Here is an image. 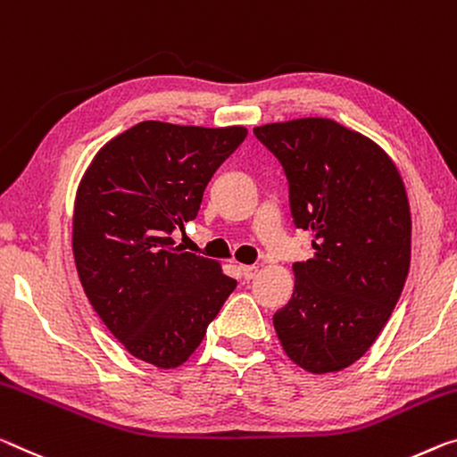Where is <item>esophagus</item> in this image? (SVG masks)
<instances>
[{"label": "esophagus", "mask_w": 457, "mask_h": 457, "mask_svg": "<svg viewBox=\"0 0 457 457\" xmlns=\"http://www.w3.org/2000/svg\"><path fill=\"white\" fill-rule=\"evenodd\" d=\"M240 272L245 280H252V278H256L258 266H240Z\"/></svg>", "instance_id": "obj_1"}]
</instances>
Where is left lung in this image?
<instances>
[{
  "label": "left lung",
  "mask_w": 457,
  "mask_h": 457,
  "mask_svg": "<svg viewBox=\"0 0 457 457\" xmlns=\"http://www.w3.org/2000/svg\"><path fill=\"white\" fill-rule=\"evenodd\" d=\"M288 180L295 226L315 256L293 264L295 291L272 317L282 350L311 374L339 372L370 350L411 264L404 183L370 137L328 118L254 128Z\"/></svg>",
  "instance_id": "8db88e82"
}]
</instances>
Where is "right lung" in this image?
Returning a JSON list of instances; mask_svg holds the SVG:
<instances>
[{
	"instance_id": "1",
	"label": "right lung",
	"mask_w": 457,
	"mask_h": 457,
	"mask_svg": "<svg viewBox=\"0 0 457 457\" xmlns=\"http://www.w3.org/2000/svg\"><path fill=\"white\" fill-rule=\"evenodd\" d=\"M244 126L140 121L101 148L79 183L72 256L87 299L134 358L162 370L191 358L237 282L175 245Z\"/></svg>"
}]
</instances>
